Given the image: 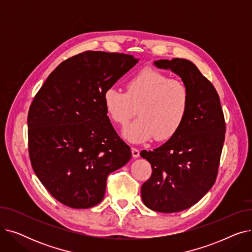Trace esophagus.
<instances>
[{"instance_id": "esophagus-1", "label": "esophagus", "mask_w": 252, "mask_h": 252, "mask_svg": "<svg viewBox=\"0 0 252 252\" xmlns=\"http://www.w3.org/2000/svg\"><path fill=\"white\" fill-rule=\"evenodd\" d=\"M131 155H133L134 158H138L140 156V151L136 148H131Z\"/></svg>"}]
</instances>
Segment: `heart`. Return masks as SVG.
Listing matches in <instances>:
<instances>
[{
    "mask_svg": "<svg viewBox=\"0 0 252 252\" xmlns=\"http://www.w3.org/2000/svg\"><path fill=\"white\" fill-rule=\"evenodd\" d=\"M190 102L188 87L179 79L151 67L131 76L126 92L110 87L103 94L106 112L112 121L125 126L139 107L140 116L123 130L124 138L133 144L167 140L177 134L186 119Z\"/></svg>",
    "mask_w": 252,
    "mask_h": 252,
    "instance_id": "1",
    "label": "heart"
}]
</instances>
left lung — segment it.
<instances>
[{"label": "left lung", "mask_w": 252, "mask_h": 252, "mask_svg": "<svg viewBox=\"0 0 252 252\" xmlns=\"http://www.w3.org/2000/svg\"><path fill=\"white\" fill-rule=\"evenodd\" d=\"M153 64L179 75L190 93L189 110L177 134L158 148L141 152L152 166L150 179L141 187L143 203L171 214L191 207L213 187L226 125L215 87L193 62L174 58Z\"/></svg>", "instance_id": "8db88e82"}]
</instances>
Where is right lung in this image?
<instances>
[{
	"mask_svg": "<svg viewBox=\"0 0 252 252\" xmlns=\"http://www.w3.org/2000/svg\"><path fill=\"white\" fill-rule=\"evenodd\" d=\"M133 55L87 51L59 64L29 111V150L38 180L72 208L100 203L106 180L131 157L103 103L106 89L139 62Z\"/></svg>",
	"mask_w": 252,
	"mask_h": 252,
	"instance_id": "right-lung-1",
	"label": "right lung"
}]
</instances>
